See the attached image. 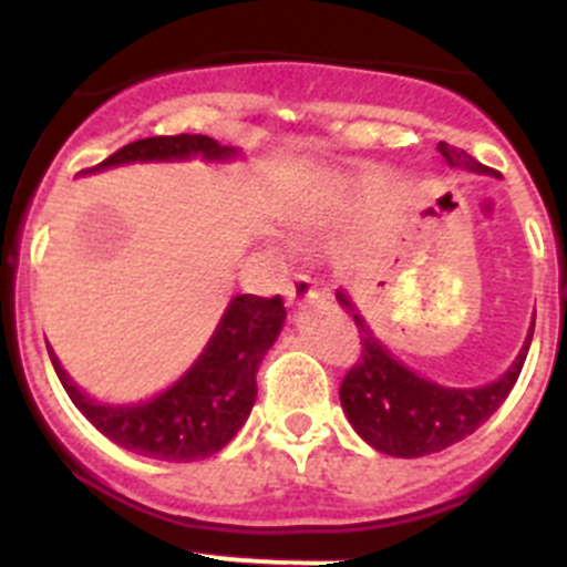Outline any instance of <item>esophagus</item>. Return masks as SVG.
Segmentation results:
<instances>
[{
  "label": "esophagus",
  "instance_id": "obj_1",
  "mask_svg": "<svg viewBox=\"0 0 567 567\" xmlns=\"http://www.w3.org/2000/svg\"><path fill=\"white\" fill-rule=\"evenodd\" d=\"M284 295H287V300L292 303V307H300V303H307V300L318 298V292H315L312 280L307 278V275H295L289 284H284Z\"/></svg>",
  "mask_w": 567,
  "mask_h": 567
}]
</instances>
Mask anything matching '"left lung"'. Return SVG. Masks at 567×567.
Returning <instances> with one entry per match:
<instances>
[{"label":"left lung","mask_w":567,"mask_h":567,"mask_svg":"<svg viewBox=\"0 0 567 567\" xmlns=\"http://www.w3.org/2000/svg\"><path fill=\"white\" fill-rule=\"evenodd\" d=\"M437 150L452 167L488 173V167H483L477 158H471L465 150L445 142H440ZM338 303L352 312L360 343H363L358 363L346 372L343 383H340V403H343V412L354 425V432L372 449L392 454V457L412 460L437 454L477 432L517 383L525 354H528L530 334H534L530 329L523 352L511 363L508 372L494 383L480 385V389H445L400 363L374 338L372 329L365 327V320L358 315L349 295L338 292Z\"/></svg>","instance_id":"obj_1"}]
</instances>
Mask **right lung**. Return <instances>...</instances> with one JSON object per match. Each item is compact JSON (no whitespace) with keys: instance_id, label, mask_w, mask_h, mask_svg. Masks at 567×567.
Wrapping results in <instances>:
<instances>
[{"instance_id":"obj_1","label":"right lung","mask_w":567,"mask_h":567,"mask_svg":"<svg viewBox=\"0 0 567 567\" xmlns=\"http://www.w3.org/2000/svg\"><path fill=\"white\" fill-rule=\"evenodd\" d=\"M195 155L207 162H224L233 158L235 150L221 147L209 135H155L115 150L102 164L82 173H99L130 162H184ZM284 318L287 309L280 295L233 298L193 369L178 383L169 385L167 392L138 405H104L90 400L68 378L53 349L48 352L64 392L104 437L142 457L193 463L221 452L240 425L247 423L258 394L255 374L267 349L278 338Z\"/></svg>"}]
</instances>
